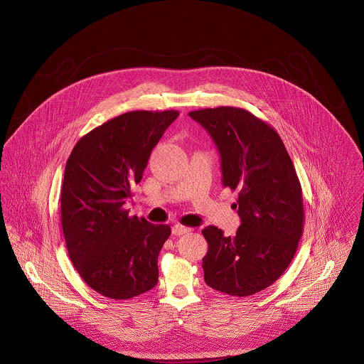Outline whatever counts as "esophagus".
I'll return each mask as SVG.
<instances>
[{
  "instance_id": "1",
  "label": "esophagus",
  "mask_w": 364,
  "mask_h": 364,
  "mask_svg": "<svg viewBox=\"0 0 364 364\" xmlns=\"http://www.w3.org/2000/svg\"><path fill=\"white\" fill-rule=\"evenodd\" d=\"M192 230L189 227H185V225H181V224H175L172 227V234H175V235H183V234H188Z\"/></svg>"
}]
</instances>
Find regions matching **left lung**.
I'll list each match as a JSON object with an SVG mask.
<instances>
[{
  "mask_svg": "<svg viewBox=\"0 0 364 364\" xmlns=\"http://www.w3.org/2000/svg\"><path fill=\"white\" fill-rule=\"evenodd\" d=\"M213 139L224 188L238 191L241 225L235 237L208 225L205 282L247 297L273 284L287 269L303 235V192L280 136L251 112L232 106L191 112Z\"/></svg>",
  "mask_w": 364,
  "mask_h": 364,
  "instance_id": "obj_1",
  "label": "left lung"
}]
</instances>
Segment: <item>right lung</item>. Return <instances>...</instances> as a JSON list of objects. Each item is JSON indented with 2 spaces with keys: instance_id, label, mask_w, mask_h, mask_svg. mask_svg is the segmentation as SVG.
<instances>
[{
  "instance_id": "right-lung-1",
  "label": "right lung",
  "mask_w": 364,
  "mask_h": 364,
  "mask_svg": "<svg viewBox=\"0 0 364 364\" xmlns=\"http://www.w3.org/2000/svg\"><path fill=\"white\" fill-rule=\"evenodd\" d=\"M176 110H134L85 134L67 159L61 227L68 257L97 293L127 300L158 282V255L171 227L129 217L124 203Z\"/></svg>"
}]
</instances>
